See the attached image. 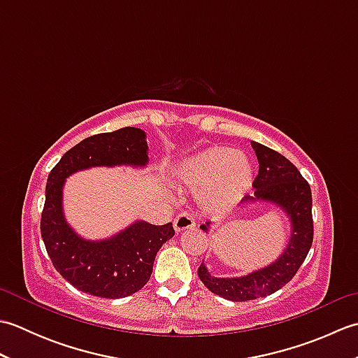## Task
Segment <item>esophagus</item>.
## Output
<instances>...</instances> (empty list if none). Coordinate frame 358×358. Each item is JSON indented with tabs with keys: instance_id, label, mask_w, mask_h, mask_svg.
Wrapping results in <instances>:
<instances>
[{
	"instance_id": "obj_1",
	"label": "esophagus",
	"mask_w": 358,
	"mask_h": 358,
	"mask_svg": "<svg viewBox=\"0 0 358 358\" xmlns=\"http://www.w3.org/2000/svg\"><path fill=\"white\" fill-rule=\"evenodd\" d=\"M194 226H195V218L189 214L187 210L181 212V214H178L173 220V227L177 232H181L185 229H191V227H194Z\"/></svg>"
}]
</instances>
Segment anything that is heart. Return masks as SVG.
Wrapping results in <instances>:
<instances>
[{
	"label": "heart",
	"mask_w": 358,
	"mask_h": 358,
	"mask_svg": "<svg viewBox=\"0 0 358 358\" xmlns=\"http://www.w3.org/2000/svg\"><path fill=\"white\" fill-rule=\"evenodd\" d=\"M187 187L200 189L204 209L223 214L234 209L252 185L254 171L246 155L229 148H210L186 158L175 169Z\"/></svg>",
	"instance_id": "obj_1"
}]
</instances>
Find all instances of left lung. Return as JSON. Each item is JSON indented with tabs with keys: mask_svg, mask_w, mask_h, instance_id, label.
Instances as JSON below:
<instances>
[{
	"mask_svg": "<svg viewBox=\"0 0 358 358\" xmlns=\"http://www.w3.org/2000/svg\"><path fill=\"white\" fill-rule=\"evenodd\" d=\"M258 158V175L252 186L254 196H245L243 201H269L283 209L291 222L285 252L266 268L254 271L248 275L220 278L210 275L204 263L199 268V277L210 292L226 300L248 301L277 292L300 269L313 246V194L308 181L301 177L300 171L278 152L257 141H250ZM210 223L201 224L200 229L209 232Z\"/></svg>",
	"mask_w": 358,
	"mask_h": 358,
	"instance_id": "8db88e82",
	"label": "left lung"
}]
</instances>
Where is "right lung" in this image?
Returning <instances> with one entry per match:
<instances>
[{
    "label": "right lung",
    "mask_w": 358,
    "mask_h": 358,
    "mask_svg": "<svg viewBox=\"0 0 358 358\" xmlns=\"http://www.w3.org/2000/svg\"><path fill=\"white\" fill-rule=\"evenodd\" d=\"M149 162L146 134L123 127L98 134L69 149L53 167L45 185L41 237L55 269L81 292L123 299L148 283L155 255L173 237V226L135 222L106 240H86L67 224L63 212L66 178L95 166L143 167Z\"/></svg>",
    "instance_id": "add662e5"
}]
</instances>
